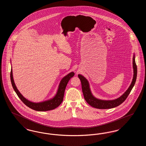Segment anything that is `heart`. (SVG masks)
Listing matches in <instances>:
<instances>
[{
    "label": "heart",
    "mask_w": 146,
    "mask_h": 146,
    "mask_svg": "<svg viewBox=\"0 0 146 146\" xmlns=\"http://www.w3.org/2000/svg\"><path fill=\"white\" fill-rule=\"evenodd\" d=\"M57 67H60H60H61V66H57Z\"/></svg>",
    "instance_id": "heart-1"
}]
</instances>
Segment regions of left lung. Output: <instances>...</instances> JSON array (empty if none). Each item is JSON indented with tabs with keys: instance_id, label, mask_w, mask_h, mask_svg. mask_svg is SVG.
<instances>
[{
	"instance_id": "obj_1",
	"label": "left lung",
	"mask_w": 146,
	"mask_h": 146,
	"mask_svg": "<svg viewBox=\"0 0 146 146\" xmlns=\"http://www.w3.org/2000/svg\"><path fill=\"white\" fill-rule=\"evenodd\" d=\"M74 73L71 72L68 74H67L66 76L63 78L61 80L59 85L57 92L54 97L49 100L42 102H38V103L33 102L29 101L25 97H23V96L17 89L16 85L14 83L12 67L11 69V72H10V79H11V84L14 90L16 92L18 97L20 98V99L23 102L24 104L26 105L29 108L36 111H47L52 110L54 109H55L56 108H57L62 103L66 87L67 85L68 82H69L70 79L74 76Z\"/></svg>"
}]
</instances>
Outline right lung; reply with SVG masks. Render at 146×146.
Segmentation results:
<instances>
[{
  "instance_id": "right-lung-1",
  "label": "right lung",
  "mask_w": 146,
  "mask_h": 146,
  "mask_svg": "<svg viewBox=\"0 0 146 146\" xmlns=\"http://www.w3.org/2000/svg\"><path fill=\"white\" fill-rule=\"evenodd\" d=\"M133 76L132 83L125 93L118 99L113 101H102L94 97L90 90L89 83L88 80L81 74L78 75V78L80 79L82 84V88L83 93L84 97L88 104L92 107L98 109H108L116 107L121 104L129 95L130 92L133 87L137 77V66L135 62V56L133 57Z\"/></svg>"
}]
</instances>
